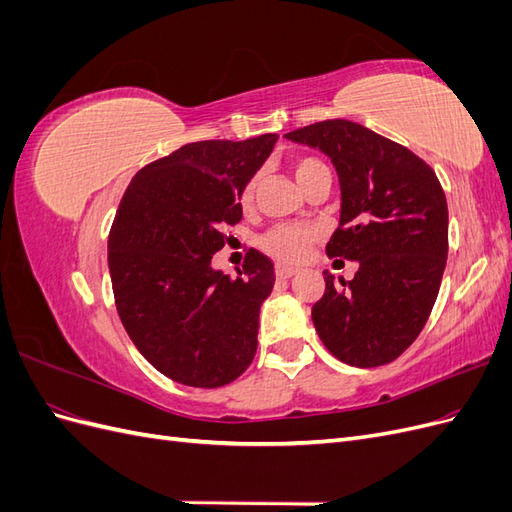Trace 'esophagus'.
Here are the masks:
<instances>
[{
  "instance_id": "obj_1",
  "label": "esophagus",
  "mask_w": 512,
  "mask_h": 512,
  "mask_svg": "<svg viewBox=\"0 0 512 512\" xmlns=\"http://www.w3.org/2000/svg\"><path fill=\"white\" fill-rule=\"evenodd\" d=\"M275 275H277V280H290V277H294L297 275V269H290V267H277L275 269Z\"/></svg>"
}]
</instances>
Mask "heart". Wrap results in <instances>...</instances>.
<instances>
[{
    "instance_id": "b5f03b06",
    "label": "heart",
    "mask_w": 512,
    "mask_h": 512,
    "mask_svg": "<svg viewBox=\"0 0 512 512\" xmlns=\"http://www.w3.org/2000/svg\"><path fill=\"white\" fill-rule=\"evenodd\" d=\"M324 170H327V166L314 158H297L292 162V173H294V177H297L301 188H305V183L309 179L316 177L318 173H324ZM256 185H258V177H254L243 188V192H241L243 207L252 205L254 194H256ZM316 239H318L316 228L288 224V226H277L269 232V235H265V239H262V247H265L267 254L275 256L282 262H301V260H305L309 247H312V243Z\"/></svg>"
}]
</instances>
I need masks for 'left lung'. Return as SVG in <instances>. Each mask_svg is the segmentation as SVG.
<instances>
[{
	"instance_id": "1",
	"label": "left lung",
	"mask_w": 512,
	"mask_h": 512,
	"mask_svg": "<svg viewBox=\"0 0 512 512\" xmlns=\"http://www.w3.org/2000/svg\"><path fill=\"white\" fill-rule=\"evenodd\" d=\"M331 158L342 192L327 254L359 262L339 284L324 271L312 307L322 344L342 363L395 361L423 331L448 256V207L436 173L406 147L348 119L286 134Z\"/></svg>"
}]
</instances>
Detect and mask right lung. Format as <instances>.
I'll return each instance as SVG.
<instances>
[{"instance_id": "right-lung-1", "label": "right lung", "mask_w": 512, "mask_h": 512, "mask_svg": "<svg viewBox=\"0 0 512 512\" xmlns=\"http://www.w3.org/2000/svg\"><path fill=\"white\" fill-rule=\"evenodd\" d=\"M275 141L183 145L138 170L119 203L108 235L117 312L138 352L179 384L218 389L254 361L273 262L250 250L232 280L211 258L241 222V192Z\"/></svg>"}]
</instances>
